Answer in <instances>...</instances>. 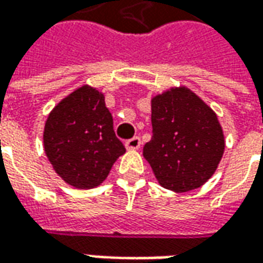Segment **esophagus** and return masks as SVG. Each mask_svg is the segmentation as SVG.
Returning <instances> with one entry per match:
<instances>
[{
    "label": "esophagus",
    "instance_id": "esophagus-1",
    "mask_svg": "<svg viewBox=\"0 0 263 263\" xmlns=\"http://www.w3.org/2000/svg\"><path fill=\"white\" fill-rule=\"evenodd\" d=\"M125 148L128 151H135V149L141 148V138L139 137H134L131 139H128L125 142Z\"/></svg>",
    "mask_w": 263,
    "mask_h": 263
}]
</instances>
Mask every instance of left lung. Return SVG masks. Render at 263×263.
I'll return each instance as SVG.
<instances>
[{
    "label": "left lung",
    "instance_id": "8db88e82",
    "mask_svg": "<svg viewBox=\"0 0 263 263\" xmlns=\"http://www.w3.org/2000/svg\"><path fill=\"white\" fill-rule=\"evenodd\" d=\"M152 138L143 158L162 187L184 193L203 186L220 163L226 141L217 114L186 86L151 100Z\"/></svg>",
    "mask_w": 263,
    "mask_h": 263
}]
</instances>
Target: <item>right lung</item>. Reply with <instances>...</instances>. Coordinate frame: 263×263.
<instances>
[{
  "label": "right lung",
  "instance_id": "obj_1",
  "mask_svg": "<svg viewBox=\"0 0 263 263\" xmlns=\"http://www.w3.org/2000/svg\"><path fill=\"white\" fill-rule=\"evenodd\" d=\"M43 148L54 172L76 189L100 186L125 154L104 94L88 84L76 88L50 111Z\"/></svg>",
  "mask_w": 263,
  "mask_h": 263
}]
</instances>
